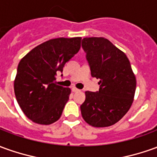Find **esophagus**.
Segmentation results:
<instances>
[{"label": "esophagus", "mask_w": 157, "mask_h": 157, "mask_svg": "<svg viewBox=\"0 0 157 157\" xmlns=\"http://www.w3.org/2000/svg\"><path fill=\"white\" fill-rule=\"evenodd\" d=\"M72 92H78V91H80V90L77 89V88H75V87H72Z\"/></svg>", "instance_id": "34e87169"}]
</instances>
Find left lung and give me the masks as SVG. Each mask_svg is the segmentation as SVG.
<instances>
[{
  "mask_svg": "<svg viewBox=\"0 0 157 157\" xmlns=\"http://www.w3.org/2000/svg\"><path fill=\"white\" fill-rule=\"evenodd\" d=\"M91 76L99 78V90L85 91L80 106L82 117L89 125L106 127L115 124L129 110L134 98L136 78L125 53L104 37H85Z\"/></svg>",
  "mask_w": 157,
  "mask_h": 157,
  "instance_id": "8db88e82",
  "label": "left lung"
}]
</instances>
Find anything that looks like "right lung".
Here are the masks:
<instances>
[{"label":"right lung","instance_id":"add662e5","mask_svg":"<svg viewBox=\"0 0 157 157\" xmlns=\"http://www.w3.org/2000/svg\"><path fill=\"white\" fill-rule=\"evenodd\" d=\"M81 37L55 38L34 48L19 61L14 93L24 113L33 122L50 125L60 119L71 90L56 85L57 72L80 48Z\"/></svg>","mask_w":157,"mask_h":157}]
</instances>
